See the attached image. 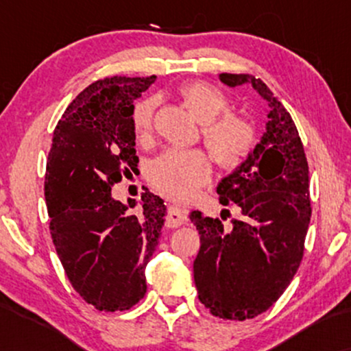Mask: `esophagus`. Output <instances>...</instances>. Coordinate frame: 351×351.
Segmentation results:
<instances>
[{
    "mask_svg": "<svg viewBox=\"0 0 351 351\" xmlns=\"http://www.w3.org/2000/svg\"><path fill=\"white\" fill-rule=\"evenodd\" d=\"M186 223H188L186 211H184L183 208L176 206V204H171V206L168 208L167 221H165L167 228H180Z\"/></svg>",
    "mask_w": 351,
    "mask_h": 351,
    "instance_id": "1",
    "label": "esophagus"
}]
</instances>
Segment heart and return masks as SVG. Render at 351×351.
I'll return each mask as SVG.
<instances>
[{
    "label": "heart",
    "instance_id": "heart-1",
    "mask_svg": "<svg viewBox=\"0 0 351 351\" xmlns=\"http://www.w3.org/2000/svg\"><path fill=\"white\" fill-rule=\"evenodd\" d=\"M184 107L203 122L204 145L224 170L241 167L257 142V130L247 117L229 110L231 102L219 88L206 82H188L178 88ZM155 99L138 100L132 108V127L138 138L150 135ZM211 158L199 148L167 150L148 168V180L168 198L184 199L195 195L211 176Z\"/></svg>",
    "mask_w": 351,
    "mask_h": 351
}]
</instances>
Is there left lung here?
I'll return each mask as SVG.
<instances>
[{
  "mask_svg": "<svg viewBox=\"0 0 351 351\" xmlns=\"http://www.w3.org/2000/svg\"><path fill=\"white\" fill-rule=\"evenodd\" d=\"M229 87L251 84L269 104L267 132L247 160L217 184L219 203L239 217L224 226L193 211L201 247L193 264L198 299L215 317L247 320L271 308L304 257L312 216L308 163L291 114L261 79L219 74Z\"/></svg>",
  "mask_w": 351,
  "mask_h": 351,
  "instance_id": "obj_1",
  "label": "left lung"
}]
</instances>
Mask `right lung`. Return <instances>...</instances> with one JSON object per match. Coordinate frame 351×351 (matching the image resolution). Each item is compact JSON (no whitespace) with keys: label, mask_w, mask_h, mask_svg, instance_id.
<instances>
[{"label":"right lung","mask_w":351,"mask_h":351,"mask_svg":"<svg viewBox=\"0 0 351 351\" xmlns=\"http://www.w3.org/2000/svg\"><path fill=\"white\" fill-rule=\"evenodd\" d=\"M155 79L112 75L84 88L56 125L47 155L52 243L74 291L104 312L143 299L145 267L162 236V198L145 191L138 215L112 198L114 184L138 163L132 108Z\"/></svg>","instance_id":"add662e5"}]
</instances>
